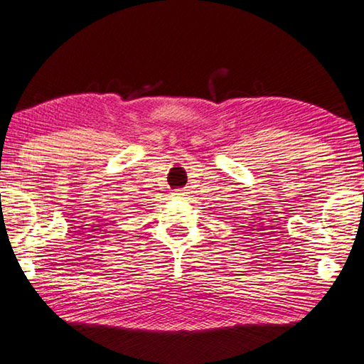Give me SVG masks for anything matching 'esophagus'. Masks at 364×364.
Instances as JSON below:
<instances>
[{
	"instance_id": "1",
	"label": "esophagus",
	"mask_w": 364,
	"mask_h": 364,
	"mask_svg": "<svg viewBox=\"0 0 364 364\" xmlns=\"http://www.w3.org/2000/svg\"><path fill=\"white\" fill-rule=\"evenodd\" d=\"M184 194H186V193H184V191H183V189H176V191H175V193H173V196H175V197H183Z\"/></svg>"
}]
</instances>
